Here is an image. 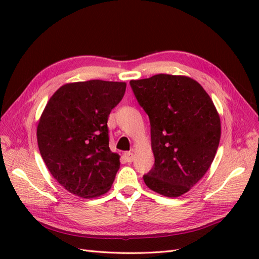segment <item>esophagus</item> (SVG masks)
<instances>
[{"mask_svg":"<svg viewBox=\"0 0 259 259\" xmlns=\"http://www.w3.org/2000/svg\"><path fill=\"white\" fill-rule=\"evenodd\" d=\"M123 157H124L126 162H131V161L134 160V153L130 152V151H129V152H124Z\"/></svg>","mask_w":259,"mask_h":259,"instance_id":"esophagus-1","label":"esophagus"}]
</instances>
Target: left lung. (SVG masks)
Listing matches in <instances>:
<instances>
[{
  "mask_svg": "<svg viewBox=\"0 0 259 259\" xmlns=\"http://www.w3.org/2000/svg\"><path fill=\"white\" fill-rule=\"evenodd\" d=\"M130 85L151 126L155 166L144 176L145 184L164 197L186 194L210 168L221 140L211 98L186 75L160 73Z\"/></svg>",
  "mask_w": 259,
  "mask_h": 259,
  "instance_id": "1",
  "label": "left lung"
}]
</instances>
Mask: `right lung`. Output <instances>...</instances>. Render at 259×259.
Wrapping results in <instances>:
<instances>
[{
  "label": "right lung",
  "instance_id": "obj_1",
  "mask_svg": "<svg viewBox=\"0 0 259 259\" xmlns=\"http://www.w3.org/2000/svg\"><path fill=\"white\" fill-rule=\"evenodd\" d=\"M125 82L65 83L49 99L37 122L38 150L64 189L97 198L111 188L120 156L109 148L108 117L123 98Z\"/></svg>",
  "mask_w": 259,
  "mask_h": 259
}]
</instances>
